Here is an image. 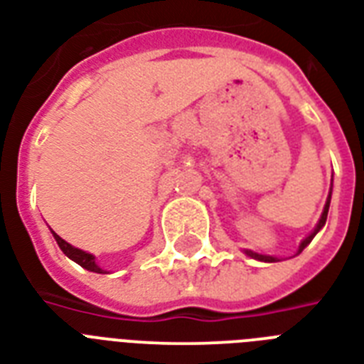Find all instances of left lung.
Wrapping results in <instances>:
<instances>
[{
	"label": "left lung",
	"mask_w": 364,
	"mask_h": 364,
	"mask_svg": "<svg viewBox=\"0 0 364 364\" xmlns=\"http://www.w3.org/2000/svg\"><path fill=\"white\" fill-rule=\"evenodd\" d=\"M331 194H333V187H331V193H328V198H327V202H325V208H323L321 219H319V223H317V227L314 228V232H311L310 236H308V238L302 240V243H300V245H299V251H296V255L302 253V251H304L306 245H308V243H310L311 240H314V236H316V234L319 232V230H321L323 227H325V223H327L328 205H331ZM245 255H249L251 259L262 260V262H277V260H279V259H277V257H270V255H260V253H255V251H245Z\"/></svg>",
	"instance_id": "left-lung-1"
}]
</instances>
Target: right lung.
<instances>
[{
	"label": "right lung",
	"mask_w": 364,
	"mask_h": 364,
	"mask_svg": "<svg viewBox=\"0 0 364 364\" xmlns=\"http://www.w3.org/2000/svg\"><path fill=\"white\" fill-rule=\"evenodd\" d=\"M53 232V230H50ZM54 240H56V243H58V247L64 251V255H68L71 260H75L77 264L82 266L85 270H90V272H96V274H105V270H102L98 264H96V257L90 253H87V251H82V249L79 247H73L71 243H68L65 240H62L56 232H53Z\"/></svg>",
	"instance_id": "1"
}]
</instances>
